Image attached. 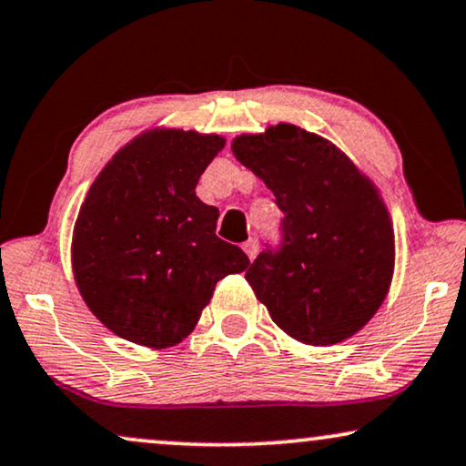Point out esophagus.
<instances>
[{
    "mask_svg": "<svg viewBox=\"0 0 466 466\" xmlns=\"http://www.w3.org/2000/svg\"><path fill=\"white\" fill-rule=\"evenodd\" d=\"M244 252L248 254V258L254 260V257H257V252H258V241L257 239H248L244 244Z\"/></svg>",
    "mask_w": 466,
    "mask_h": 466,
    "instance_id": "obj_1",
    "label": "esophagus"
}]
</instances>
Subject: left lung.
Masks as SVG:
<instances>
[{
	"mask_svg": "<svg viewBox=\"0 0 466 466\" xmlns=\"http://www.w3.org/2000/svg\"><path fill=\"white\" fill-rule=\"evenodd\" d=\"M231 150L284 212L279 246L246 271L271 320L308 346L359 333L394 271V231L378 188L335 144L297 125L239 136Z\"/></svg>",
	"mask_w": 466,
	"mask_h": 466,
	"instance_id": "8db88e82",
	"label": "left lung"
}]
</instances>
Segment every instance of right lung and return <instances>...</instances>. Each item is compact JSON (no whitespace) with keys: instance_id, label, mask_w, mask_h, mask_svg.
Instances as JSON below:
<instances>
[{"instance_id":"obj_1","label":"right lung","mask_w":466,"mask_h":466,"mask_svg":"<svg viewBox=\"0 0 466 466\" xmlns=\"http://www.w3.org/2000/svg\"><path fill=\"white\" fill-rule=\"evenodd\" d=\"M222 148L216 133L146 131L88 188L74 227V278L114 335L176 346L195 329L216 282L250 265L241 248L216 238L218 209L195 195Z\"/></svg>"}]
</instances>
